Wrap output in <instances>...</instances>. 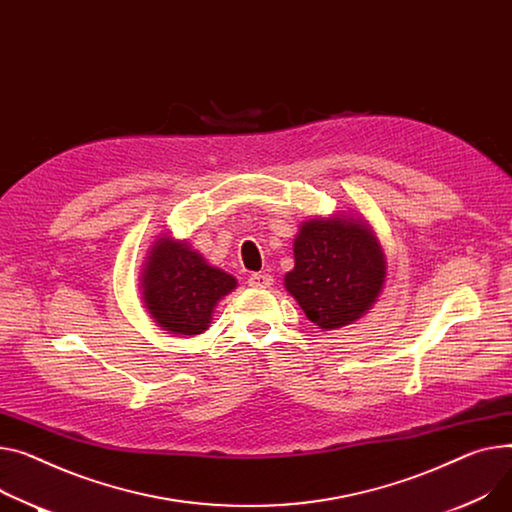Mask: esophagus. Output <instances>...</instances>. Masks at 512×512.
Segmentation results:
<instances>
[{
	"label": "esophagus",
	"instance_id": "34e87169",
	"mask_svg": "<svg viewBox=\"0 0 512 512\" xmlns=\"http://www.w3.org/2000/svg\"><path fill=\"white\" fill-rule=\"evenodd\" d=\"M271 284H274V278H271L269 274H251L249 276L251 288H269Z\"/></svg>",
	"mask_w": 512,
	"mask_h": 512
}]
</instances>
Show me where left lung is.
<instances>
[{
    "mask_svg": "<svg viewBox=\"0 0 512 512\" xmlns=\"http://www.w3.org/2000/svg\"><path fill=\"white\" fill-rule=\"evenodd\" d=\"M385 276L387 261L370 226L331 216L302 222L284 286L306 319L329 331L360 319L379 298Z\"/></svg>",
    "mask_w": 512,
    "mask_h": 512,
    "instance_id": "1",
    "label": "left lung"
}]
</instances>
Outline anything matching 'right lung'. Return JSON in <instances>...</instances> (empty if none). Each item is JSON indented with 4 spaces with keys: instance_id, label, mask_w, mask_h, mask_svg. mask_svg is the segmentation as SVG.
<instances>
[{
    "instance_id": "1",
    "label": "right lung",
    "mask_w": 512,
    "mask_h": 512,
    "mask_svg": "<svg viewBox=\"0 0 512 512\" xmlns=\"http://www.w3.org/2000/svg\"><path fill=\"white\" fill-rule=\"evenodd\" d=\"M234 288L230 274L166 234L152 245L142 274L146 309L162 329L177 335L206 331L218 300Z\"/></svg>"
}]
</instances>
